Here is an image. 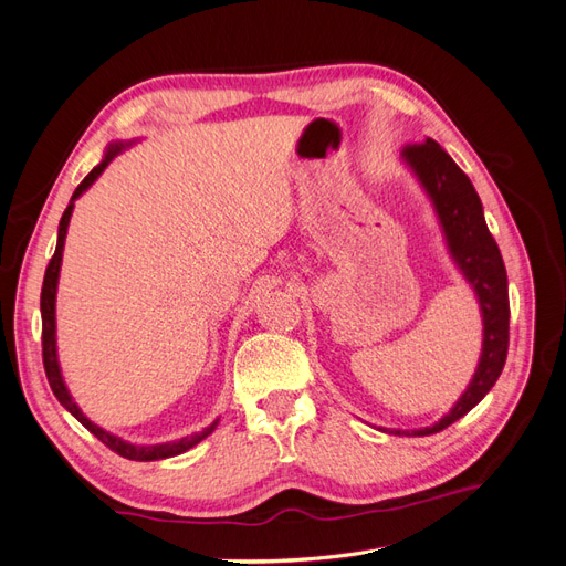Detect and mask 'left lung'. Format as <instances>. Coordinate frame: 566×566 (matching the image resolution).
I'll return each instance as SVG.
<instances>
[{"mask_svg":"<svg viewBox=\"0 0 566 566\" xmlns=\"http://www.w3.org/2000/svg\"><path fill=\"white\" fill-rule=\"evenodd\" d=\"M401 163L413 172L447 241V250L460 276L472 287L482 314V354L474 368L468 389L451 406L447 416L420 430H385L389 434L427 437L447 430L482 401L503 373L507 358V273L499 245L489 233L482 200H479L468 175L453 163V158L434 139H424L418 146L401 150Z\"/></svg>","mask_w":566,"mask_h":566,"instance_id":"8db88e82","label":"left lung"}]
</instances>
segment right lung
<instances>
[{
	"label": "right lung",
	"instance_id": "add662e5",
	"mask_svg": "<svg viewBox=\"0 0 566 566\" xmlns=\"http://www.w3.org/2000/svg\"><path fill=\"white\" fill-rule=\"evenodd\" d=\"M134 142H113L108 144L104 158L92 169V172L82 179V184L75 188V193L67 202V208L61 217L59 224V241H56V252L51 256V262L46 266L44 273V283H42V300H40V312H42V356H44V370H46V380L51 385V391L56 394V399L61 401V406L73 413L87 430L98 439L104 441L111 451H115L117 455L129 458V460H139V462H148V460H163V458H175L179 453H186L188 449H193L196 443H200L205 437H210L219 418L205 427L202 432H196L191 437H181L177 441H165V443H132L123 437L111 434L104 427H98L96 422H92L87 416L82 413V408L75 403V399L71 397V391L65 387L63 373H61V364H59V349H56V290H59V276H61V262H63V248H65V235H67V227H71V217L75 210V200L87 191V188L104 175V169L119 156V153L127 150Z\"/></svg>",
	"mask_w": 566,
	"mask_h": 566
}]
</instances>
